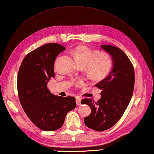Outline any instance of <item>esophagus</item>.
I'll use <instances>...</instances> for the list:
<instances>
[{
	"instance_id": "obj_1",
	"label": "esophagus",
	"mask_w": 154,
	"mask_h": 154,
	"mask_svg": "<svg viewBox=\"0 0 154 154\" xmlns=\"http://www.w3.org/2000/svg\"><path fill=\"white\" fill-rule=\"evenodd\" d=\"M81 101V98L80 97H76V104L77 105H80Z\"/></svg>"
}]
</instances>
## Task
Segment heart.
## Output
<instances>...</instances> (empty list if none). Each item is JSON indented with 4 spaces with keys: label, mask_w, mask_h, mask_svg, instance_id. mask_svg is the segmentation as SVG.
<instances>
[{
    "label": "heart",
    "mask_w": 154,
    "mask_h": 154,
    "mask_svg": "<svg viewBox=\"0 0 154 154\" xmlns=\"http://www.w3.org/2000/svg\"><path fill=\"white\" fill-rule=\"evenodd\" d=\"M72 53L77 63L82 67H85L89 77L93 80L103 79L112 69V59L106 52H97L89 47L81 45L75 48ZM80 83L81 81L78 82V84Z\"/></svg>",
    "instance_id": "heart-1"
}]
</instances>
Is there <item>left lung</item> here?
<instances>
[{"label":"left lung","mask_w":154,"mask_h":154,"mask_svg":"<svg viewBox=\"0 0 154 154\" xmlns=\"http://www.w3.org/2000/svg\"><path fill=\"white\" fill-rule=\"evenodd\" d=\"M100 46L112 57V69L94 85L102 90L100 99L97 103L91 99L81 100L91 109L90 115L84 119L85 124L99 132L112 127L122 117L131 100L135 81L134 67L125 53L112 45Z\"/></svg>","instance_id":"1"}]
</instances>
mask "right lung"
<instances>
[{"mask_svg":"<svg viewBox=\"0 0 154 154\" xmlns=\"http://www.w3.org/2000/svg\"><path fill=\"white\" fill-rule=\"evenodd\" d=\"M65 50L56 43L43 45L26 55L18 71L20 102L30 120L44 131L60 128L67 114L76 107L75 97L55 96L47 87L55 76V59Z\"/></svg>","mask_w":154,"mask_h":154,"instance_id":"obj_1","label":"right lung"}]
</instances>
